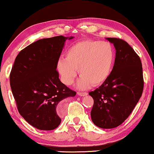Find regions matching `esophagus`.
<instances>
[{"mask_svg": "<svg viewBox=\"0 0 154 154\" xmlns=\"http://www.w3.org/2000/svg\"><path fill=\"white\" fill-rule=\"evenodd\" d=\"M77 94L79 95V96H81V97H84V96H86V95L87 94V92H82V91H78L77 92Z\"/></svg>", "mask_w": 154, "mask_h": 154, "instance_id": "esophagus-1", "label": "esophagus"}]
</instances>
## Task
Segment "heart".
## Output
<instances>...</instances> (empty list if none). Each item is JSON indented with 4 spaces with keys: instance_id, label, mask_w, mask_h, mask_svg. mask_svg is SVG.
Here are the masks:
<instances>
[{
    "instance_id": "obj_1",
    "label": "heart",
    "mask_w": 154,
    "mask_h": 154,
    "mask_svg": "<svg viewBox=\"0 0 154 154\" xmlns=\"http://www.w3.org/2000/svg\"><path fill=\"white\" fill-rule=\"evenodd\" d=\"M115 52L108 42L85 40L73 44L57 63V69L63 82L70 85L80 75L77 87L86 89L91 85L99 86L109 77L114 65Z\"/></svg>"
}]
</instances>
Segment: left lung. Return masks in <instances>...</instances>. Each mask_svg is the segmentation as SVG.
Listing matches in <instances>:
<instances>
[{
    "mask_svg": "<svg viewBox=\"0 0 154 154\" xmlns=\"http://www.w3.org/2000/svg\"><path fill=\"white\" fill-rule=\"evenodd\" d=\"M106 39L115 47L114 65L108 79L89 94L94 100L93 123L102 129H112L134 110L143 92V77L141 59L133 48L120 38Z\"/></svg>",
    "mask_w": 154,
    "mask_h": 154,
    "instance_id": "obj_1",
    "label": "left lung"
}]
</instances>
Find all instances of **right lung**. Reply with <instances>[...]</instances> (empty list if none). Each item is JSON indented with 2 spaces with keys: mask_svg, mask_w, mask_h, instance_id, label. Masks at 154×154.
Segmentation results:
<instances>
[{
  "mask_svg": "<svg viewBox=\"0 0 154 154\" xmlns=\"http://www.w3.org/2000/svg\"><path fill=\"white\" fill-rule=\"evenodd\" d=\"M67 38L60 35L29 45L17 55L10 74L17 110L38 129H56L61 122L58 105L64 99L76 94L61 82L56 69Z\"/></svg>",
  "mask_w": 154,
  "mask_h": 154,
  "instance_id": "1",
  "label": "right lung"
}]
</instances>
